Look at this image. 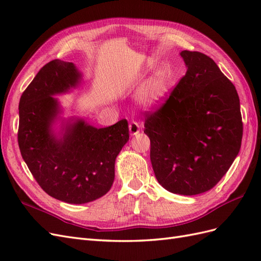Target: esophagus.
<instances>
[{
	"mask_svg": "<svg viewBox=\"0 0 261 261\" xmlns=\"http://www.w3.org/2000/svg\"><path fill=\"white\" fill-rule=\"evenodd\" d=\"M128 128H129L130 135H137V134L140 132V124L138 122L133 121L129 123Z\"/></svg>",
	"mask_w": 261,
	"mask_h": 261,
	"instance_id": "obj_1",
	"label": "esophagus"
}]
</instances>
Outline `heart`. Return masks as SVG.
Here are the masks:
<instances>
[{
    "mask_svg": "<svg viewBox=\"0 0 261 261\" xmlns=\"http://www.w3.org/2000/svg\"><path fill=\"white\" fill-rule=\"evenodd\" d=\"M169 92V77L165 73H156L138 92V101L146 108H155L163 103Z\"/></svg>",
    "mask_w": 261,
    "mask_h": 261,
    "instance_id": "1",
    "label": "heart"
}]
</instances>
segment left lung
<instances>
[{"mask_svg":"<svg viewBox=\"0 0 261 261\" xmlns=\"http://www.w3.org/2000/svg\"><path fill=\"white\" fill-rule=\"evenodd\" d=\"M180 57L187 72L159 109L145 113L144 133L158 181L192 196L215 187L230 169L243 122L238 91L216 62L197 51Z\"/></svg>","mask_w":261,"mask_h":261,"instance_id":"left-lung-1","label":"left lung"}]
</instances>
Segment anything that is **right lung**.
Listing matches in <instances>:
<instances>
[{"label":"right lung","instance_id":"1","mask_svg":"<svg viewBox=\"0 0 261 261\" xmlns=\"http://www.w3.org/2000/svg\"><path fill=\"white\" fill-rule=\"evenodd\" d=\"M82 75L70 62L53 60L39 70L19 100L18 146L43 191L55 199L81 204L106 195L114 180L117 154L129 138L125 120L96 128L84 120L52 130L60 113L54 94L68 91Z\"/></svg>","mask_w":261,"mask_h":261}]
</instances>
